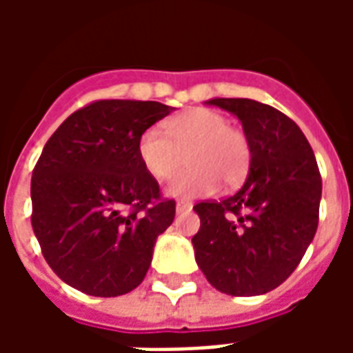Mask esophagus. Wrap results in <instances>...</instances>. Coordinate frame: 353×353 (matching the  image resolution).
<instances>
[{
    "mask_svg": "<svg viewBox=\"0 0 353 353\" xmlns=\"http://www.w3.org/2000/svg\"><path fill=\"white\" fill-rule=\"evenodd\" d=\"M191 208H192V202H189V200H177V204H176L177 212H189Z\"/></svg>",
    "mask_w": 353,
    "mask_h": 353,
    "instance_id": "34e87169",
    "label": "esophagus"
}]
</instances>
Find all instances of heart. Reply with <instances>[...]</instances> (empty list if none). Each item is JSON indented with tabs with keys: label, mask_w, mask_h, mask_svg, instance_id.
I'll use <instances>...</instances> for the list:
<instances>
[{
	"label": "heart",
	"mask_w": 353,
	"mask_h": 353,
	"mask_svg": "<svg viewBox=\"0 0 353 353\" xmlns=\"http://www.w3.org/2000/svg\"><path fill=\"white\" fill-rule=\"evenodd\" d=\"M138 154L145 170L166 181L183 166L191 170L168 185L172 196H206L225 185H236L250 168L252 149L245 134L232 128L229 119L208 108L187 109L164 124L147 128L138 141Z\"/></svg>",
	"instance_id": "heart-1"
}]
</instances>
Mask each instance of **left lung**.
Instances as JSON below:
<instances>
[{
	"label": "left lung",
	"instance_id": "8db88e82",
	"mask_svg": "<svg viewBox=\"0 0 353 353\" xmlns=\"http://www.w3.org/2000/svg\"><path fill=\"white\" fill-rule=\"evenodd\" d=\"M208 103L240 119L250 174L234 194L192 208L194 257L206 280L232 296L263 295L293 274L319 221L321 176L308 139L288 115L248 98Z\"/></svg>",
	"mask_w": 353,
	"mask_h": 353
}]
</instances>
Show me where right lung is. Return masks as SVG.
I'll use <instances>...</instances> for the list:
<instances>
[{"mask_svg": "<svg viewBox=\"0 0 353 353\" xmlns=\"http://www.w3.org/2000/svg\"><path fill=\"white\" fill-rule=\"evenodd\" d=\"M172 111L159 101H92L43 147L32 176V227L45 261L68 285L119 296L145 278L176 202L161 196L138 141Z\"/></svg>", "mask_w": 353, "mask_h": 353, "instance_id": "add662e5", "label": "right lung"}]
</instances>
